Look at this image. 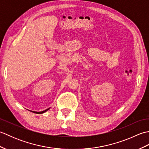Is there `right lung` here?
I'll return each instance as SVG.
<instances>
[{
	"label": "right lung",
	"instance_id": "add662e5",
	"mask_svg": "<svg viewBox=\"0 0 149 149\" xmlns=\"http://www.w3.org/2000/svg\"><path fill=\"white\" fill-rule=\"evenodd\" d=\"M50 108H48L47 109H46V110H45V111H40V112H36V111H32V112H33V113H37V114H42V113H45V112H46L47 111H48L49 109Z\"/></svg>",
	"mask_w": 149,
	"mask_h": 149
}]
</instances>
